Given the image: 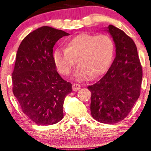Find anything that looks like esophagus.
I'll return each instance as SVG.
<instances>
[{
    "mask_svg": "<svg viewBox=\"0 0 151 151\" xmlns=\"http://www.w3.org/2000/svg\"><path fill=\"white\" fill-rule=\"evenodd\" d=\"M80 89H81V86L79 85V84H74V85L72 86V90H73V91L74 92H77Z\"/></svg>",
    "mask_w": 151,
    "mask_h": 151,
    "instance_id": "34e87169",
    "label": "esophagus"
}]
</instances>
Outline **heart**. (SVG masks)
<instances>
[{
    "mask_svg": "<svg viewBox=\"0 0 151 151\" xmlns=\"http://www.w3.org/2000/svg\"><path fill=\"white\" fill-rule=\"evenodd\" d=\"M114 43L106 34H79L66 42L65 48H57L53 54L59 71L69 75L76 63H79L74 78L79 81L89 80L105 72L111 63Z\"/></svg>",
    "mask_w": 151,
    "mask_h": 151,
    "instance_id": "obj_1",
    "label": "heart"
}]
</instances>
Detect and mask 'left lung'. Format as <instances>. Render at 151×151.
I'll return each instance as SVG.
<instances>
[{
    "label": "left lung",
    "instance_id": "left-lung-1",
    "mask_svg": "<svg viewBox=\"0 0 151 151\" xmlns=\"http://www.w3.org/2000/svg\"><path fill=\"white\" fill-rule=\"evenodd\" d=\"M116 57L106 74L93 85L90 112L92 117L104 124H116L125 119L140 95L142 68L136 45L122 29L109 25Z\"/></svg>",
    "mask_w": 151,
    "mask_h": 151
}]
</instances>
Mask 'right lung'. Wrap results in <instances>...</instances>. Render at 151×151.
Here are the masks:
<instances>
[{
	"mask_svg": "<svg viewBox=\"0 0 151 151\" xmlns=\"http://www.w3.org/2000/svg\"><path fill=\"white\" fill-rule=\"evenodd\" d=\"M68 35L43 26L26 36L18 49L12 91L22 111L38 125L57 124L63 117L64 99L72 92V84L57 72L53 47Z\"/></svg>",
	"mask_w": 151,
	"mask_h": 151,
	"instance_id": "add662e5",
	"label": "right lung"
}]
</instances>
